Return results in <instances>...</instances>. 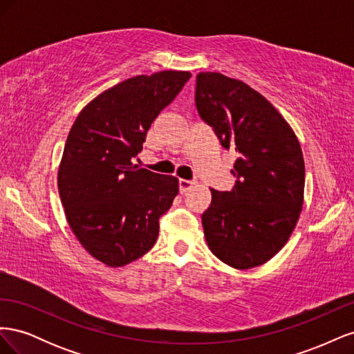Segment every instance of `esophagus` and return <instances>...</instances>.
I'll list each match as a JSON object with an SVG mask.
<instances>
[{
	"label": "esophagus",
	"mask_w": 354,
	"mask_h": 354,
	"mask_svg": "<svg viewBox=\"0 0 354 354\" xmlns=\"http://www.w3.org/2000/svg\"><path fill=\"white\" fill-rule=\"evenodd\" d=\"M178 186H180V192H181V194H186V192H187L189 189H192V187L195 186V181L181 178V180L178 181Z\"/></svg>",
	"instance_id": "obj_1"
}]
</instances>
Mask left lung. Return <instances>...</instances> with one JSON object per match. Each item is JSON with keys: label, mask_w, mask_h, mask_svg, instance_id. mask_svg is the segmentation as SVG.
<instances>
[{"label": "left lung", "mask_w": 354, "mask_h": 354, "mask_svg": "<svg viewBox=\"0 0 354 354\" xmlns=\"http://www.w3.org/2000/svg\"><path fill=\"white\" fill-rule=\"evenodd\" d=\"M195 102L221 145L238 152L230 192L211 189L202 214L211 252L233 269L261 266L291 236L304 202V158L285 118L266 97L218 72L196 77Z\"/></svg>", "instance_id": "1"}]
</instances>
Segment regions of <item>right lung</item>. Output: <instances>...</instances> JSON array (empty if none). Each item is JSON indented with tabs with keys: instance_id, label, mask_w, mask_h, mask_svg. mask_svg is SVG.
Here are the masks:
<instances>
[{
	"instance_id": "right-lung-1",
	"label": "right lung",
	"mask_w": 354,
	"mask_h": 354,
	"mask_svg": "<svg viewBox=\"0 0 354 354\" xmlns=\"http://www.w3.org/2000/svg\"><path fill=\"white\" fill-rule=\"evenodd\" d=\"M192 77L186 71L137 75L93 99L63 149L57 186L75 238L95 260L122 267L156 242L159 217L178 178L133 164L155 118Z\"/></svg>"
}]
</instances>
